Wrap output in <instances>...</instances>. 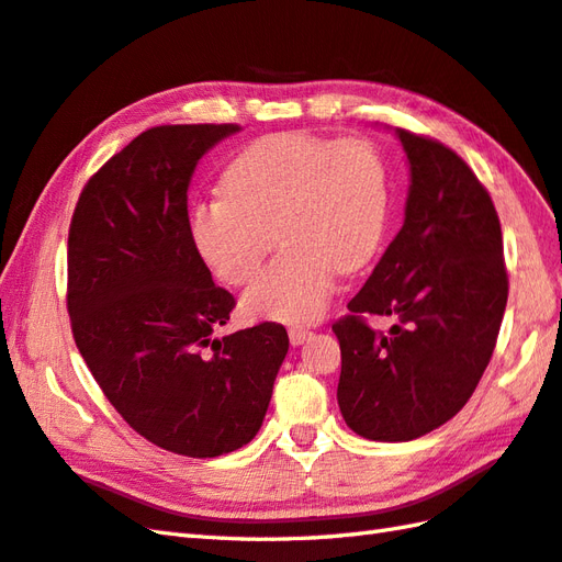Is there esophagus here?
Returning <instances> with one entry per match:
<instances>
[{"instance_id": "obj_1", "label": "esophagus", "mask_w": 562, "mask_h": 562, "mask_svg": "<svg viewBox=\"0 0 562 562\" xmlns=\"http://www.w3.org/2000/svg\"><path fill=\"white\" fill-rule=\"evenodd\" d=\"M308 338H312V330H308V328H302V326H292L290 328V342L292 345H302Z\"/></svg>"}]
</instances>
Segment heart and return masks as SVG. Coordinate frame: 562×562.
<instances>
[{"label": "heart", "instance_id": "obj_1", "mask_svg": "<svg viewBox=\"0 0 562 562\" xmlns=\"http://www.w3.org/2000/svg\"><path fill=\"white\" fill-rule=\"evenodd\" d=\"M386 169L364 139L282 133L256 142L224 173V195L190 217L195 246L229 284H246L272 248L280 256L244 294L248 316L312 321L338 270H362L384 236Z\"/></svg>", "mask_w": 562, "mask_h": 562}]
</instances>
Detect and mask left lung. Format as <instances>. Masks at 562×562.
I'll use <instances>...</instances> for the list:
<instances>
[{"label":"left lung","instance_id":"8db88e82","mask_svg":"<svg viewBox=\"0 0 562 562\" xmlns=\"http://www.w3.org/2000/svg\"><path fill=\"white\" fill-rule=\"evenodd\" d=\"M411 161L405 222L333 330L338 405L364 439L411 441L457 415L491 362L507 306L493 198L457 151L396 130ZM367 315H389L376 331Z\"/></svg>","mask_w":562,"mask_h":562}]
</instances>
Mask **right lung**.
<instances>
[{"mask_svg":"<svg viewBox=\"0 0 562 562\" xmlns=\"http://www.w3.org/2000/svg\"><path fill=\"white\" fill-rule=\"evenodd\" d=\"M238 125H159L83 186L67 238V312L77 348L137 435L190 459L248 445L290 338L258 324L222 340L234 296L212 282L188 220L202 154Z\"/></svg>","mask_w":562,"mask_h":562,"instance_id":"right-lung-1","label":"right lung"}]
</instances>
